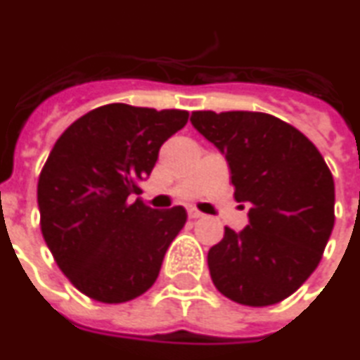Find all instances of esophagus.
Wrapping results in <instances>:
<instances>
[{
  "mask_svg": "<svg viewBox=\"0 0 360 360\" xmlns=\"http://www.w3.org/2000/svg\"><path fill=\"white\" fill-rule=\"evenodd\" d=\"M188 217H191V219H202V217H204V213L198 210H194V207H191V210H188Z\"/></svg>",
  "mask_w": 360,
  "mask_h": 360,
  "instance_id": "34e87169",
  "label": "esophagus"
}]
</instances>
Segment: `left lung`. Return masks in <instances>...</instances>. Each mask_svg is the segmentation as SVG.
<instances>
[{
  "instance_id": "obj_1",
  "label": "left lung",
  "mask_w": 360,
  "mask_h": 360,
  "mask_svg": "<svg viewBox=\"0 0 360 360\" xmlns=\"http://www.w3.org/2000/svg\"><path fill=\"white\" fill-rule=\"evenodd\" d=\"M192 126L226 156L249 224L207 253L217 290L243 306H271L314 274L334 229V179L308 137L253 111H194Z\"/></svg>"
}]
</instances>
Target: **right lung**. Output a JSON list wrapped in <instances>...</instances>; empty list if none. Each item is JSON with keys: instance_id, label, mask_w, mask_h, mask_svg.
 Listing matches in <instances>:
<instances>
[{"instance_id": "obj_1", "label": "right lung", "mask_w": 360, "mask_h": 360, "mask_svg": "<svg viewBox=\"0 0 360 360\" xmlns=\"http://www.w3.org/2000/svg\"><path fill=\"white\" fill-rule=\"evenodd\" d=\"M186 120L181 109L109 103L77 119L52 147L37 183L41 232L65 278L92 300H134L158 278L186 211L128 198Z\"/></svg>"}]
</instances>
